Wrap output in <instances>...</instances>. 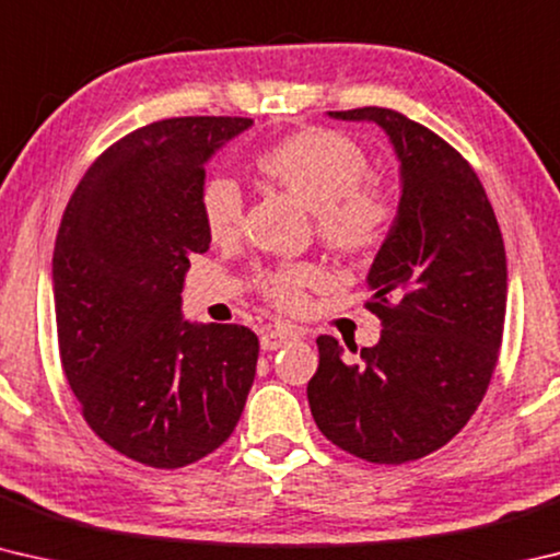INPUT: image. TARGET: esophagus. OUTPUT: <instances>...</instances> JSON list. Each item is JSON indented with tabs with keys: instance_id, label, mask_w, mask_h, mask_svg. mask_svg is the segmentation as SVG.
Masks as SVG:
<instances>
[{
	"instance_id": "esophagus-1",
	"label": "esophagus",
	"mask_w": 560,
	"mask_h": 560,
	"mask_svg": "<svg viewBox=\"0 0 560 560\" xmlns=\"http://www.w3.org/2000/svg\"><path fill=\"white\" fill-rule=\"evenodd\" d=\"M291 340H296V334L293 330H283V328H267L261 334V348L264 350H279Z\"/></svg>"
}]
</instances>
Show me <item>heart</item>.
<instances>
[{
    "instance_id": "1",
    "label": "heart",
    "mask_w": 560,
    "mask_h": 560,
    "mask_svg": "<svg viewBox=\"0 0 560 560\" xmlns=\"http://www.w3.org/2000/svg\"><path fill=\"white\" fill-rule=\"evenodd\" d=\"M254 170L269 185L308 207L320 240L346 257H368L381 249L393 232V207L383 195L360 183L368 173V158L346 132L316 126L287 132L259 150ZM197 207L212 242L224 244L240 236L244 202L232 179H207ZM320 279L324 273L316 267L296 264L269 271L261 287L279 308L299 311L306 303V291L318 287Z\"/></svg>"
}]
</instances>
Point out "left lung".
<instances>
[{
	"label": "left lung",
	"instance_id": "obj_1",
	"mask_svg": "<svg viewBox=\"0 0 560 560\" xmlns=\"http://www.w3.org/2000/svg\"><path fill=\"white\" fill-rule=\"evenodd\" d=\"M373 120L400 160L393 232L368 273L377 346L358 363L318 336L308 405L336 447L405 464L444 447L485 400L506 316V252L477 173L438 132L390 108L328 110Z\"/></svg>",
	"mask_w": 560,
	"mask_h": 560
}]
</instances>
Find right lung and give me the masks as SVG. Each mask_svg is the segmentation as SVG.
<instances>
[{"mask_svg": "<svg viewBox=\"0 0 560 560\" xmlns=\"http://www.w3.org/2000/svg\"><path fill=\"white\" fill-rule=\"evenodd\" d=\"M252 118L150 122L96 158L54 246V308L66 381L98 438L155 469L187 467L234 432L259 338L236 324L183 320L205 163Z\"/></svg>", "mask_w": 560, "mask_h": 560, "instance_id": "1", "label": "right lung"}]
</instances>
